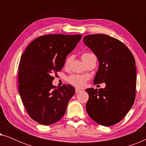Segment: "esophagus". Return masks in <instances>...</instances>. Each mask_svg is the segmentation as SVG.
Here are the masks:
<instances>
[{"label":"esophagus","mask_w":146,"mask_h":146,"mask_svg":"<svg viewBox=\"0 0 146 146\" xmlns=\"http://www.w3.org/2000/svg\"><path fill=\"white\" fill-rule=\"evenodd\" d=\"M82 92V90L80 89H79V88H76V93H79V92Z\"/></svg>","instance_id":"1"}]
</instances>
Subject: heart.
<instances>
[{"label": "heart", "mask_w": 146, "mask_h": 146, "mask_svg": "<svg viewBox=\"0 0 146 146\" xmlns=\"http://www.w3.org/2000/svg\"><path fill=\"white\" fill-rule=\"evenodd\" d=\"M90 53H84L82 55V58H84L87 55H88ZM69 62V59H68L66 62V65H67ZM87 78L84 76L81 75H72L68 77V82L70 83L71 84L76 87H82L84 86L86 82Z\"/></svg>", "instance_id": "heart-1"}]
</instances>
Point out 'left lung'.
Instances as JSON below:
<instances>
[{"instance_id":"1","label":"left lung","mask_w":146,"mask_h":146,"mask_svg":"<svg viewBox=\"0 0 146 146\" xmlns=\"http://www.w3.org/2000/svg\"><path fill=\"white\" fill-rule=\"evenodd\" d=\"M83 41L99 61L94 84H106L104 88L86 90L89 95L87 113L98 124L110 126L120 121L134 102V57L124 44L106 35H87Z\"/></svg>"}]
</instances>
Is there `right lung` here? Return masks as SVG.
<instances>
[{
    "label": "right lung",
    "mask_w": 146,
    "mask_h": 146,
    "mask_svg": "<svg viewBox=\"0 0 146 146\" xmlns=\"http://www.w3.org/2000/svg\"><path fill=\"white\" fill-rule=\"evenodd\" d=\"M81 35H48L32 42L19 64V90L30 117L42 125H50L64 115L75 93L72 86L56 88L53 72L60 71L66 58L80 40Z\"/></svg>",
    "instance_id": "obj_1"
}]
</instances>
